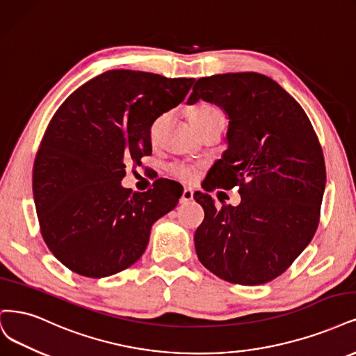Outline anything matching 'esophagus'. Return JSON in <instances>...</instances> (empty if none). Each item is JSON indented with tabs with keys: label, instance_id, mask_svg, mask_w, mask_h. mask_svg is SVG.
Segmentation results:
<instances>
[{
	"label": "esophagus",
	"instance_id": "obj_1",
	"mask_svg": "<svg viewBox=\"0 0 356 356\" xmlns=\"http://www.w3.org/2000/svg\"><path fill=\"white\" fill-rule=\"evenodd\" d=\"M193 191L190 188H186L182 191V195H181V203H188L193 200Z\"/></svg>",
	"mask_w": 356,
	"mask_h": 356
}]
</instances>
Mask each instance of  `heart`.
Here are the masks:
<instances>
[{"label":"heart","mask_w":356,"mask_h":356,"mask_svg":"<svg viewBox=\"0 0 356 356\" xmlns=\"http://www.w3.org/2000/svg\"><path fill=\"white\" fill-rule=\"evenodd\" d=\"M220 112L218 108L212 107V106H206V104H202V106H197L194 107L191 112H190V120L193 125H202V124H206V122H209L211 119L219 116ZM162 119H157L156 124L153 125V129L152 132L154 134L157 125L161 124ZM170 170H172V175L184 182H193L195 179V177H197V169L190 166V165H174L172 168H170Z\"/></svg>","instance_id":"obj_1"}]
</instances>
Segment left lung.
I'll return each instance as SVG.
<instances>
[{"label":"left lung","mask_w":356,"mask_h":356,"mask_svg":"<svg viewBox=\"0 0 356 356\" xmlns=\"http://www.w3.org/2000/svg\"><path fill=\"white\" fill-rule=\"evenodd\" d=\"M228 116V149L207 174V190L238 187V206L216 209L207 193L194 244L211 273L257 286L283 274L312 240L325 188L321 145L300 104L265 75L220 73L195 81L188 104Z\"/></svg>","instance_id":"8db88e82"}]
</instances>
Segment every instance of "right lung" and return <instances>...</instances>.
I'll use <instances>...</instances> for the list:
<instances>
[{
  "label": "right lung",
  "instance_id": "obj_1",
  "mask_svg": "<svg viewBox=\"0 0 356 356\" xmlns=\"http://www.w3.org/2000/svg\"><path fill=\"white\" fill-rule=\"evenodd\" d=\"M194 78L108 70L60 106L33 165V199L44 241L70 271L90 278L136 264L159 218L182 190L161 181L153 190L122 187L127 165L152 154L153 122L177 107Z\"/></svg>",
  "mask_w": 356,
  "mask_h": 356
}]
</instances>
